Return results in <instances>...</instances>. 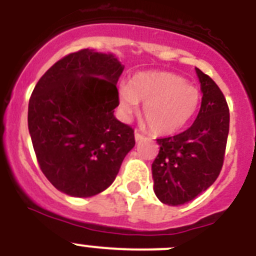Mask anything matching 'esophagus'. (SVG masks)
<instances>
[{
  "label": "esophagus",
  "mask_w": 256,
  "mask_h": 256,
  "mask_svg": "<svg viewBox=\"0 0 256 256\" xmlns=\"http://www.w3.org/2000/svg\"><path fill=\"white\" fill-rule=\"evenodd\" d=\"M134 138H136V141H141V140L144 138V136L142 134V133H140L138 130H136V132H134Z\"/></svg>",
  "instance_id": "esophagus-1"
}]
</instances>
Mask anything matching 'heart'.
<instances>
[{"instance_id":"heart-1","label":"heart","mask_w":256,"mask_h":256,"mask_svg":"<svg viewBox=\"0 0 256 256\" xmlns=\"http://www.w3.org/2000/svg\"><path fill=\"white\" fill-rule=\"evenodd\" d=\"M198 87L186 79L166 72L136 74L130 86L119 88V104L126 114L142 104L141 119L148 130L158 134L177 132L186 126L200 106Z\"/></svg>"}]
</instances>
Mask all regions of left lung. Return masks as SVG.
<instances>
[{
	"label": "left lung",
	"instance_id": "8db88e82",
	"mask_svg": "<svg viewBox=\"0 0 256 256\" xmlns=\"http://www.w3.org/2000/svg\"><path fill=\"white\" fill-rule=\"evenodd\" d=\"M202 100L196 120L173 137L158 138L152 162L154 191L162 204L178 206L194 200L216 182L224 162L230 108L216 83L196 68Z\"/></svg>",
	"mask_w": 256,
	"mask_h": 256
}]
</instances>
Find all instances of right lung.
Wrapping results in <instances>:
<instances>
[{
    "label": "right lung",
    "mask_w": 256,
    "mask_h": 256,
    "mask_svg": "<svg viewBox=\"0 0 256 256\" xmlns=\"http://www.w3.org/2000/svg\"><path fill=\"white\" fill-rule=\"evenodd\" d=\"M123 65L83 48L40 76L28 106V128L42 173L58 191L90 198L108 188L134 146V130L114 116Z\"/></svg>",
    "instance_id": "add662e5"
}]
</instances>
